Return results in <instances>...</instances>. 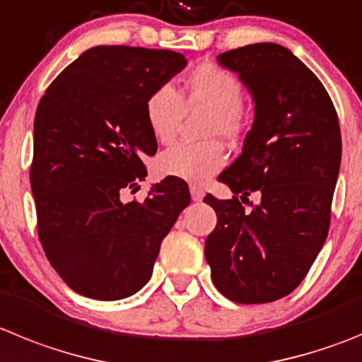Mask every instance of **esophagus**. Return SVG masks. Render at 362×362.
<instances>
[{"mask_svg": "<svg viewBox=\"0 0 362 362\" xmlns=\"http://www.w3.org/2000/svg\"><path fill=\"white\" fill-rule=\"evenodd\" d=\"M190 194L195 203H197V201H203L204 197V190L201 187H197V185H190Z\"/></svg>", "mask_w": 362, "mask_h": 362, "instance_id": "obj_1", "label": "esophagus"}]
</instances>
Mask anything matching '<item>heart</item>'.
<instances>
[{
    "instance_id": "obj_1",
    "label": "heart",
    "mask_w": 362,
    "mask_h": 362,
    "mask_svg": "<svg viewBox=\"0 0 362 362\" xmlns=\"http://www.w3.org/2000/svg\"><path fill=\"white\" fill-rule=\"evenodd\" d=\"M242 104L244 89L238 78L210 62L192 69L181 97L170 86L156 88L145 100V120L159 144L174 141L185 109L208 111L201 131L208 140L172 145L159 154L158 170L168 177L185 179L190 183H204L217 174L226 163V154L217 138L233 141L240 136Z\"/></svg>"
}]
</instances>
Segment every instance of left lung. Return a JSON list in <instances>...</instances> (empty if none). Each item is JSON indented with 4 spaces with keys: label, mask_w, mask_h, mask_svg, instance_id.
<instances>
[{
    "label": "left lung",
    "mask_w": 362,
    "mask_h": 362,
    "mask_svg": "<svg viewBox=\"0 0 362 362\" xmlns=\"http://www.w3.org/2000/svg\"><path fill=\"white\" fill-rule=\"evenodd\" d=\"M217 61L251 91L255 120L242 154L218 175L233 199L204 197L217 214L204 257L224 296L269 303L296 289L327 240L341 165L339 120L320 78L284 46L257 42ZM250 191L262 199L246 211L240 199Z\"/></svg>",
    "instance_id": "obj_1"
}]
</instances>
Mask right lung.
Wrapping results in <instances>:
<instances>
[{"label": "right lung", "instance_id": "1", "mask_svg": "<svg viewBox=\"0 0 362 362\" xmlns=\"http://www.w3.org/2000/svg\"><path fill=\"white\" fill-rule=\"evenodd\" d=\"M187 66L170 49L95 46L61 71L35 111L30 185L46 258L75 293L132 296L152 276L161 240L190 204L185 181L152 185L145 201H122L145 179L158 141L145 100Z\"/></svg>", "mask_w": 362, "mask_h": 362}]
</instances>
